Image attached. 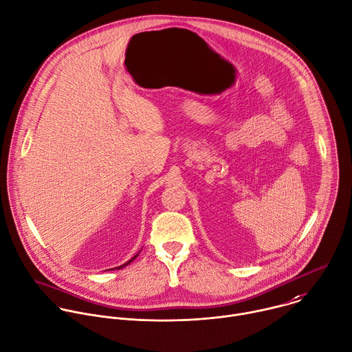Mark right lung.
<instances>
[{"mask_svg": "<svg viewBox=\"0 0 352 352\" xmlns=\"http://www.w3.org/2000/svg\"><path fill=\"white\" fill-rule=\"evenodd\" d=\"M138 254H139V253H138ZM138 254H136V256H133V257H132V258H131V260H129V261H126V263H125V264H122V265H120V267H116V268H118V270H121V268H122V267H125V265H128V264H129V263H132V261H133V260H135V258H136V257H138Z\"/></svg>", "mask_w": 352, "mask_h": 352, "instance_id": "right-lung-1", "label": "right lung"}]
</instances>
